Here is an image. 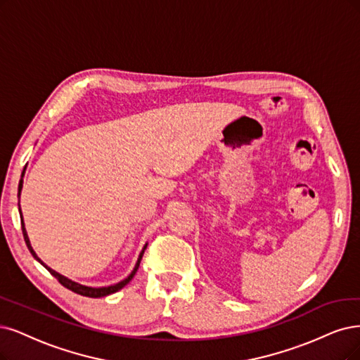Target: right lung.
Listing matches in <instances>:
<instances>
[{"label": "right lung", "mask_w": 360, "mask_h": 360, "mask_svg": "<svg viewBox=\"0 0 360 360\" xmlns=\"http://www.w3.org/2000/svg\"><path fill=\"white\" fill-rule=\"evenodd\" d=\"M23 175H25V169H23V172H22V178H20V181H19V188H18V195H19V198H20V193H22V187H23ZM19 214H20V222H22V233H23V238H25V242H26V246H28V249H30V252L32 254V257L41 264V265H44V267L50 271V274L51 276H55L58 281H59V283L60 285H63L65 288H68L70 290H72V292H75V294H78V295H83V297H89V298H101V297H106V295H111V294H114V292H117V290H120L122 288H124L131 278H133V276L136 274V271H138V269H139V264H141V259H142V255H143V252H145V249H146V246H148V243H145V246H143V249L141 250V254H139V257H138V261H136V264H135V269L131 270V273L124 278V281H122V282H118V283H115V285H111V286H102V288H91V286H86V285H82V283H77V282H74V281H71V278H68V277H65V276H62L60 273H58V271H55L53 269H50V267H47V265L38 258V255L35 254V250L32 249V246H31V242H30V237H28V233H26V229H25V224H23V217H22V210H20V203H19Z\"/></svg>", "instance_id": "1"}]
</instances>
